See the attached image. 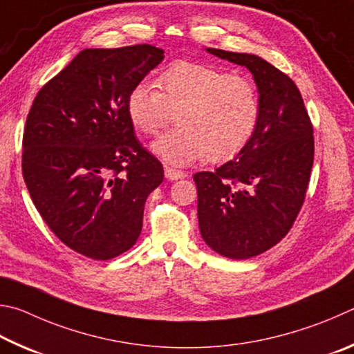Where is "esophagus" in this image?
<instances>
[{"instance_id": "obj_1", "label": "esophagus", "mask_w": 354, "mask_h": 354, "mask_svg": "<svg viewBox=\"0 0 354 354\" xmlns=\"http://www.w3.org/2000/svg\"><path fill=\"white\" fill-rule=\"evenodd\" d=\"M165 177L167 178V180H178V178L185 177V172L174 169V167H171V166H165Z\"/></svg>"}]
</instances>
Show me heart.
<instances>
[{
    "instance_id": "b5f03b06",
    "label": "heart",
    "mask_w": 354,
    "mask_h": 354,
    "mask_svg": "<svg viewBox=\"0 0 354 354\" xmlns=\"http://www.w3.org/2000/svg\"><path fill=\"white\" fill-rule=\"evenodd\" d=\"M130 90L126 102L132 126L155 135L178 115L176 132L158 136L152 152L185 166L208 155L212 161L234 157L247 146L259 121V96L253 80L205 64L177 62L157 79Z\"/></svg>"
}]
</instances>
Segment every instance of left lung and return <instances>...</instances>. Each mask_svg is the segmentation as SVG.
Returning <instances> with one entry per match:
<instances>
[{"instance_id": "left-lung-1", "label": "left lung", "mask_w": 354, "mask_h": 354, "mask_svg": "<svg viewBox=\"0 0 354 354\" xmlns=\"http://www.w3.org/2000/svg\"><path fill=\"white\" fill-rule=\"evenodd\" d=\"M205 51L245 66L259 96V121L247 146L213 172L194 174L205 244L225 258L247 259L280 243L300 212L314 163L313 126L292 79L269 62Z\"/></svg>"}]
</instances>
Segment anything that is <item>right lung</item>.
Listing matches in <instances>:
<instances>
[{"mask_svg": "<svg viewBox=\"0 0 354 354\" xmlns=\"http://www.w3.org/2000/svg\"><path fill=\"white\" fill-rule=\"evenodd\" d=\"M165 59L135 45L80 51L37 93L23 135V177L55 236L91 259L138 239L147 196L163 166L135 138L130 90Z\"/></svg>", "mask_w": 354, "mask_h": 354, "instance_id": "add662e5", "label": "right lung"}]
</instances>
